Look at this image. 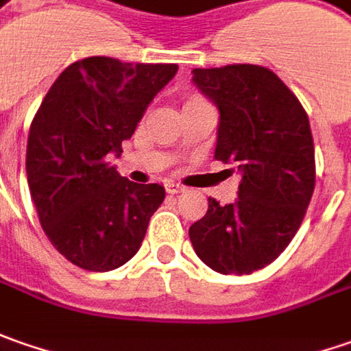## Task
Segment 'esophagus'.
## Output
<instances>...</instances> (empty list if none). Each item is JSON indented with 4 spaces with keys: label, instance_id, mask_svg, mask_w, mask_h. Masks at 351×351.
<instances>
[{
    "label": "esophagus",
    "instance_id": "1",
    "mask_svg": "<svg viewBox=\"0 0 351 351\" xmlns=\"http://www.w3.org/2000/svg\"><path fill=\"white\" fill-rule=\"evenodd\" d=\"M165 190H167V194H180V192H184V186L178 182H167Z\"/></svg>",
    "mask_w": 351,
    "mask_h": 351
}]
</instances>
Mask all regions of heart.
Here are the masks:
<instances>
[{"label":"heart","mask_w":351,"mask_h":351,"mask_svg":"<svg viewBox=\"0 0 351 351\" xmlns=\"http://www.w3.org/2000/svg\"><path fill=\"white\" fill-rule=\"evenodd\" d=\"M202 101H204V99H202V97H196V95H194V97H190V99H188L186 104H192V103H202Z\"/></svg>","instance_id":"obj_1"}]
</instances>
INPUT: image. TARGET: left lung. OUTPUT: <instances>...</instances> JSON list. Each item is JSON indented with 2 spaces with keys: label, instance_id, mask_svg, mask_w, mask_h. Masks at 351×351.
Returning <instances> with one entry per match:
<instances>
[{
  "label": "left lung",
  "instance_id": "left-lung-1",
  "mask_svg": "<svg viewBox=\"0 0 351 351\" xmlns=\"http://www.w3.org/2000/svg\"><path fill=\"white\" fill-rule=\"evenodd\" d=\"M192 73L219 108L213 157L239 165L243 178L233 204L208 198V212L188 235L215 272H256L284 252L307 213L315 190L308 116L268 67L231 64Z\"/></svg>",
  "mask_w": 351,
  "mask_h": 351
}]
</instances>
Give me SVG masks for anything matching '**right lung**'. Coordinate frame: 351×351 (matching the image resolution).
Listing matches in <instances>:
<instances>
[{"label": "right lung", "mask_w": 351, "mask_h": 351, "mask_svg": "<svg viewBox=\"0 0 351 351\" xmlns=\"http://www.w3.org/2000/svg\"><path fill=\"white\" fill-rule=\"evenodd\" d=\"M176 69L83 58L60 73L32 118L27 180L38 221L56 250L83 270L126 264L163 204L161 184L120 176L108 153H122V141Z\"/></svg>", "instance_id": "obj_1"}]
</instances>
